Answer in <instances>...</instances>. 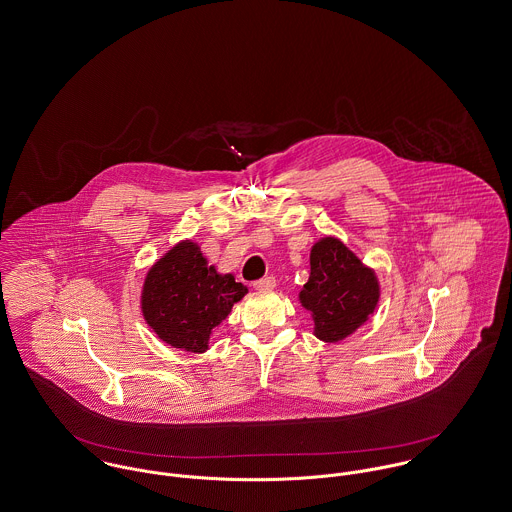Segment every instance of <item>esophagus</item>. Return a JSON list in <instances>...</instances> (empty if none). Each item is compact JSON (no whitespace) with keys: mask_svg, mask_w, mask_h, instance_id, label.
<instances>
[{"mask_svg":"<svg viewBox=\"0 0 512 512\" xmlns=\"http://www.w3.org/2000/svg\"><path fill=\"white\" fill-rule=\"evenodd\" d=\"M275 277H265V279H259V281H255L253 283V288H257V290H271V288H275Z\"/></svg>","mask_w":512,"mask_h":512,"instance_id":"34e87169","label":"esophagus"}]
</instances>
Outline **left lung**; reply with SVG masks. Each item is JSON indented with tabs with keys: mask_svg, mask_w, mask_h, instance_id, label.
<instances>
[{
	"mask_svg": "<svg viewBox=\"0 0 512 512\" xmlns=\"http://www.w3.org/2000/svg\"><path fill=\"white\" fill-rule=\"evenodd\" d=\"M379 283L371 269L340 239L324 237L310 253V279L300 302L312 312L314 332L322 341L343 340L373 314Z\"/></svg>",
	"mask_w": 512,
	"mask_h": 512,
	"instance_id": "obj_1",
	"label": "left lung"
}]
</instances>
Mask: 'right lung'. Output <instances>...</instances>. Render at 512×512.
Returning <instances> with one entry per match:
<instances>
[{
    "mask_svg": "<svg viewBox=\"0 0 512 512\" xmlns=\"http://www.w3.org/2000/svg\"><path fill=\"white\" fill-rule=\"evenodd\" d=\"M247 288L231 275H220L200 247L182 241L147 273L141 308L155 334L176 349L202 353L210 334Z\"/></svg>",
    "mask_w": 512,
    "mask_h": 512,
    "instance_id": "right-lung-1",
    "label": "right lung"
}]
</instances>
